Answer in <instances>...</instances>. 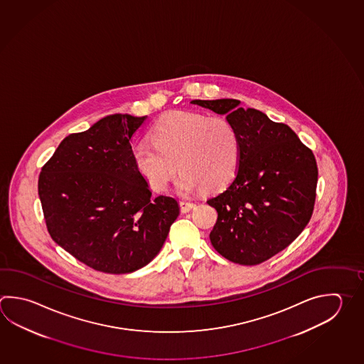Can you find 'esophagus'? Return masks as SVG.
<instances>
[{"instance_id": "esophagus-1", "label": "esophagus", "mask_w": 364, "mask_h": 364, "mask_svg": "<svg viewBox=\"0 0 364 364\" xmlns=\"http://www.w3.org/2000/svg\"><path fill=\"white\" fill-rule=\"evenodd\" d=\"M196 206L192 202H186V200H180V208H181V213H189L192 210L193 207Z\"/></svg>"}]
</instances>
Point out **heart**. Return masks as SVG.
<instances>
[{
  "label": "heart",
  "instance_id": "b5f03b06",
  "mask_svg": "<svg viewBox=\"0 0 364 364\" xmlns=\"http://www.w3.org/2000/svg\"><path fill=\"white\" fill-rule=\"evenodd\" d=\"M151 141L132 149L139 172L154 191H162L178 170V191L191 193L199 186L220 191L233 180L240 159V137L227 118L203 113L171 112L161 117L151 130Z\"/></svg>",
  "mask_w": 364,
  "mask_h": 364
}]
</instances>
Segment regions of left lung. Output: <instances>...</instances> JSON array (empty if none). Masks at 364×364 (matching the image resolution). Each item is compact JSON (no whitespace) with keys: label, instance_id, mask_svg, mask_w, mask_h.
<instances>
[{"label":"left lung","instance_id":"obj_1","mask_svg":"<svg viewBox=\"0 0 364 364\" xmlns=\"http://www.w3.org/2000/svg\"><path fill=\"white\" fill-rule=\"evenodd\" d=\"M192 104L227 116L240 137L235 178L207 200L218 211L210 233L213 248L235 264H261L308 225L316 202V157L287 124L273 122L260 110L240 108V100Z\"/></svg>","mask_w":364,"mask_h":364}]
</instances>
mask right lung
Instances as JSON below:
<instances>
[{
	"mask_svg": "<svg viewBox=\"0 0 364 364\" xmlns=\"http://www.w3.org/2000/svg\"><path fill=\"white\" fill-rule=\"evenodd\" d=\"M145 118L110 114L70 134L38 178L51 238L97 272L126 274L149 264L180 213L176 199L151 197L134 162L130 140Z\"/></svg>",
	"mask_w": 364,
	"mask_h": 364,
	"instance_id": "right-lung-1",
	"label": "right lung"
}]
</instances>
